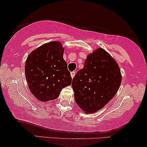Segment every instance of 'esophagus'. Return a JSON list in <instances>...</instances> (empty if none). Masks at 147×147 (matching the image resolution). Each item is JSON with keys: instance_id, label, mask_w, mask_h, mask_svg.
<instances>
[{"instance_id": "34e87169", "label": "esophagus", "mask_w": 147, "mask_h": 147, "mask_svg": "<svg viewBox=\"0 0 147 147\" xmlns=\"http://www.w3.org/2000/svg\"><path fill=\"white\" fill-rule=\"evenodd\" d=\"M70 75H71L72 78H73V77H75V71L71 72V73H70Z\"/></svg>"}]
</instances>
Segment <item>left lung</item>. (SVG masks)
<instances>
[{
	"mask_svg": "<svg viewBox=\"0 0 147 147\" xmlns=\"http://www.w3.org/2000/svg\"><path fill=\"white\" fill-rule=\"evenodd\" d=\"M121 82L116 61L104 49H96L87 55L84 68L72 79L76 104L85 113H94L113 98Z\"/></svg>",
	"mask_w": 147,
	"mask_h": 147,
	"instance_id": "obj_1",
	"label": "left lung"
}]
</instances>
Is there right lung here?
<instances>
[{
    "label": "right lung",
    "instance_id": "right-lung-1",
    "mask_svg": "<svg viewBox=\"0 0 147 147\" xmlns=\"http://www.w3.org/2000/svg\"><path fill=\"white\" fill-rule=\"evenodd\" d=\"M63 52L60 41H51L34 50L27 57L25 78L30 92L38 100H54L63 88L71 84Z\"/></svg>",
    "mask_w": 147,
    "mask_h": 147
}]
</instances>
